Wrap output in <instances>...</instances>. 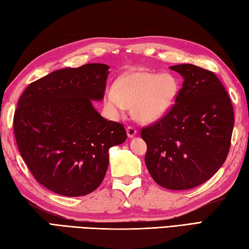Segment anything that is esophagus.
Here are the masks:
<instances>
[{
    "instance_id": "1",
    "label": "esophagus",
    "mask_w": 249,
    "mask_h": 249,
    "mask_svg": "<svg viewBox=\"0 0 249 249\" xmlns=\"http://www.w3.org/2000/svg\"><path fill=\"white\" fill-rule=\"evenodd\" d=\"M137 129L134 128L133 125H129V126H126V134H128V137L129 138H133L135 134H137Z\"/></svg>"
}]
</instances>
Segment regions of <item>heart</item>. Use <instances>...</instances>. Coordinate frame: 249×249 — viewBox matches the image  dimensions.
I'll return each mask as SVG.
<instances>
[{
	"instance_id": "1",
	"label": "heart",
	"mask_w": 249,
	"mask_h": 249,
	"mask_svg": "<svg viewBox=\"0 0 249 249\" xmlns=\"http://www.w3.org/2000/svg\"><path fill=\"white\" fill-rule=\"evenodd\" d=\"M177 94L178 81L172 74L140 70L120 77L116 90H107L105 103L115 116L123 115L125 107H132L140 123H154L171 109Z\"/></svg>"
}]
</instances>
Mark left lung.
I'll use <instances>...</instances> for the list:
<instances>
[{
  "instance_id": "8db88e82",
  "label": "left lung",
  "mask_w": 249,
  "mask_h": 249,
  "mask_svg": "<svg viewBox=\"0 0 249 249\" xmlns=\"http://www.w3.org/2000/svg\"><path fill=\"white\" fill-rule=\"evenodd\" d=\"M183 77L175 104L145 126V163L168 190H189L209 180L228 157L234 126L231 100L213 71L192 64L171 66Z\"/></svg>"
}]
</instances>
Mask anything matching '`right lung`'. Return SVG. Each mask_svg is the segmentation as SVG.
<instances>
[{
  "mask_svg": "<svg viewBox=\"0 0 249 249\" xmlns=\"http://www.w3.org/2000/svg\"><path fill=\"white\" fill-rule=\"evenodd\" d=\"M108 65L87 64L46 74L18 101L14 133L36 180L56 194L87 195L102 183L108 149L124 143V126L93 106L105 94Z\"/></svg>",
  "mask_w": 249,
  "mask_h": 249,
  "instance_id": "add662e5",
  "label": "right lung"
}]
</instances>
